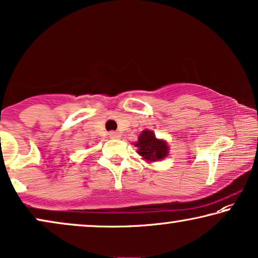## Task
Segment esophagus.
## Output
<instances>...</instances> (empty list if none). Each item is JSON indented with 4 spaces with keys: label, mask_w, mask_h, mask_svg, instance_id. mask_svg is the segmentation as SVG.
I'll use <instances>...</instances> for the list:
<instances>
[{
    "label": "esophagus",
    "mask_w": 258,
    "mask_h": 258,
    "mask_svg": "<svg viewBox=\"0 0 258 258\" xmlns=\"http://www.w3.org/2000/svg\"><path fill=\"white\" fill-rule=\"evenodd\" d=\"M108 137H110L111 139H117V138H119V133L118 132H110L108 133Z\"/></svg>",
    "instance_id": "34e87169"
}]
</instances>
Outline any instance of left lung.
I'll list each match as a JSON object with an SVG mask.
<instances>
[{"mask_svg":"<svg viewBox=\"0 0 258 258\" xmlns=\"http://www.w3.org/2000/svg\"><path fill=\"white\" fill-rule=\"evenodd\" d=\"M136 146L139 148L138 153L148 161L161 160L168 153V146L165 141L157 139L155 134L147 130L140 134Z\"/></svg>","mask_w":258,"mask_h":258,"instance_id":"8db88e82","label":"left lung"}]
</instances>
